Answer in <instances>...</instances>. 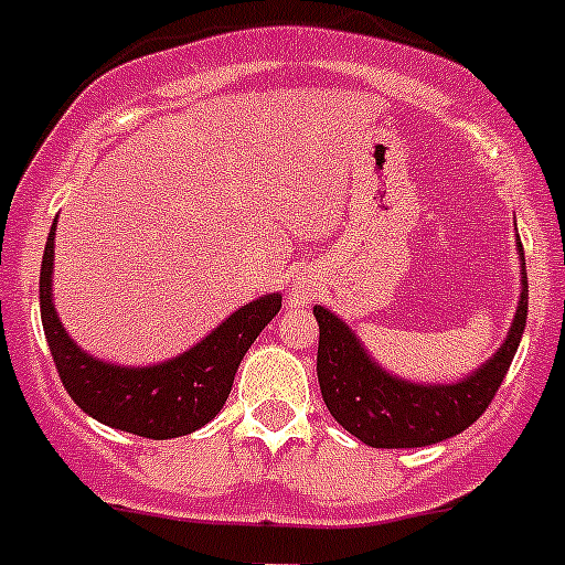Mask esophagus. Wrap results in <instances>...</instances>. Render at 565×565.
<instances>
[{"mask_svg": "<svg viewBox=\"0 0 565 565\" xmlns=\"http://www.w3.org/2000/svg\"><path fill=\"white\" fill-rule=\"evenodd\" d=\"M289 300H295V303H306V300H309V292H306V289H295Z\"/></svg>", "mask_w": 565, "mask_h": 565, "instance_id": "34e87169", "label": "esophagus"}]
</instances>
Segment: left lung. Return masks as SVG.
I'll return each instance as SVG.
<instances>
[{
	"label": "left lung",
	"instance_id": "left-lung-1",
	"mask_svg": "<svg viewBox=\"0 0 565 565\" xmlns=\"http://www.w3.org/2000/svg\"><path fill=\"white\" fill-rule=\"evenodd\" d=\"M516 250L522 262V292L511 331L486 364L456 383H414L392 375L366 353L348 322L326 306H315L320 326L317 377L333 419L364 445L383 450L439 445L478 422L494 399L527 326L530 289L522 243H516Z\"/></svg>",
	"mask_w": 565,
	"mask_h": 565
}]
</instances>
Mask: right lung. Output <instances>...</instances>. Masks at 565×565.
I'll return each instance as SVG.
<instances>
[{"label": "right lung", "mask_w": 565, "mask_h": 565, "mask_svg": "<svg viewBox=\"0 0 565 565\" xmlns=\"http://www.w3.org/2000/svg\"><path fill=\"white\" fill-rule=\"evenodd\" d=\"M54 232L57 217L41 262V320L71 399L102 425L143 439H177L215 419L232 392L239 361L281 309V295L250 300L193 348L160 364H109L82 350L60 322L52 295Z\"/></svg>", "instance_id": "right-lung-1"}]
</instances>
